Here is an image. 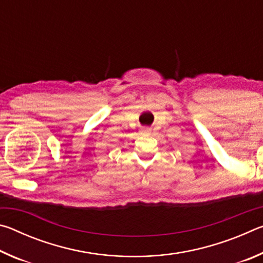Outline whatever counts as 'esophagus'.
Returning <instances> with one entry per match:
<instances>
[{
	"label": "esophagus",
	"instance_id": "34e87169",
	"mask_svg": "<svg viewBox=\"0 0 263 263\" xmlns=\"http://www.w3.org/2000/svg\"><path fill=\"white\" fill-rule=\"evenodd\" d=\"M141 133L142 135H151V128L148 126H145L141 128Z\"/></svg>",
	"mask_w": 263,
	"mask_h": 263
}]
</instances>
